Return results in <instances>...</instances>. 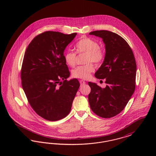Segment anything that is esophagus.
I'll list each match as a JSON object with an SVG mask.
<instances>
[{
    "instance_id": "34e87169",
    "label": "esophagus",
    "mask_w": 156,
    "mask_h": 156,
    "mask_svg": "<svg viewBox=\"0 0 156 156\" xmlns=\"http://www.w3.org/2000/svg\"><path fill=\"white\" fill-rule=\"evenodd\" d=\"M80 83L81 85H83L85 84L86 82H85V81H83V80H80Z\"/></svg>"
}]
</instances>
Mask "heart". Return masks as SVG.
I'll return each mask as SVG.
<instances>
[{"instance_id": "b5f03b06", "label": "heart", "mask_w": 156, "mask_h": 156, "mask_svg": "<svg viewBox=\"0 0 156 156\" xmlns=\"http://www.w3.org/2000/svg\"><path fill=\"white\" fill-rule=\"evenodd\" d=\"M75 49L77 53L87 52L85 62H93L100 64L105 57L104 49L99 46L97 40L89 38L83 37L75 45ZM64 59L67 65L69 67H74L76 63V54L75 52L68 50L64 53ZM94 71V66L92 63L76 67L73 70L72 75L75 78L87 79L90 74Z\"/></svg>"}]
</instances>
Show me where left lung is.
<instances>
[{
    "label": "left lung",
    "instance_id": "8db88e82",
    "mask_svg": "<svg viewBox=\"0 0 156 156\" xmlns=\"http://www.w3.org/2000/svg\"><path fill=\"white\" fill-rule=\"evenodd\" d=\"M102 38L105 44L104 62L95 74L98 79L106 80L108 85L102 88L88 82V95L92 111L98 116L111 118L122 111L135 90L136 63L130 47L118 34L107 30L89 33Z\"/></svg>",
    "mask_w": 156,
    "mask_h": 156
}]
</instances>
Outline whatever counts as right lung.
<instances>
[{
  "instance_id": "right-lung-1",
  "label": "right lung",
  "mask_w": 156,
  "mask_h": 156,
  "mask_svg": "<svg viewBox=\"0 0 156 156\" xmlns=\"http://www.w3.org/2000/svg\"><path fill=\"white\" fill-rule=\"evenodd\" d=\"M76 34L45 31L33 39L24 54L23 89L33 110L47 120L67 116L80 88L77 79L67 80L70 73L64 57L66 47Z\"/></svg>"
}]
</instances>
